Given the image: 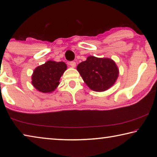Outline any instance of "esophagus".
I'll list each match as a JSON object with an SVG mask.
<instances>
[{
    "mask_svg": "<svg viewBox=\"0 0 157 157\" xmlns=\"http://www.w3.org/2000/svg\"><path fill=\"white\" fill-rule=\"evenodd\" d=\"M70 65L72 68H75L76 66V63L75 62H74V61H72V62H70Z\"/></svg>",
    "mask_w": 157,
    "mask_h": 157,
    "instance_id": "esophagus-1",
    "label": "esophagus"
}]
</instances>
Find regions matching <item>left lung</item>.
Returning a JSON list of instances; mask_svg holds the SVG:
<instances>
[{"instance_id":"left-lung-1","label":"left lung","mask_w":157,"mask_h":157,"mask_svg":"<svg viewBox=\"0 0 157 157\" xmlns=\"http://www.w3.org/2000/svg\"><path fill=\"white\" fill-rule=\"evenodd\" d=\"M77 69L87 86L95 91L107 90L115 83L118 76L116 63L109 58L90 56L79 63Z\"/></svg>"}]
</instances>
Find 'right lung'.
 <instances>
[{
	"label": "right lung",
	"mask_w": 157,
	"mask_h": 157,
	"mask_svg": "<svg viewBox=\"0 0 157 157\" xmlns=\"http://www.w3.org/2000/svg\"><path fill=\"white\" fill-rule=\"evenodd\" d=\"M66 68L67 66L64 62L48 61L34 71L32 83L42 93L52 92L59 84V79Z\"/></svg>",
	"instance_id": "add662e5"
}]
</instances>
